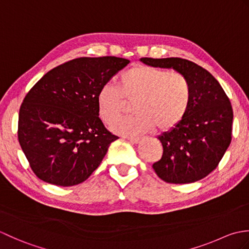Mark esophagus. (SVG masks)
<instances>
[{
    "label": "esophagus",
    "mask_w": 249,
    "mask_h": 249,
    "mask_svg": "<svg viewBox=\"0 0 249 249\" xmlns=\"http://www.w3.org/2000/svg\"><path fill=\"white\" fill-rule=\"evenodd\" d=\"M131 143H134V144H137V143H139L140 142V138H138V137H130V138H127Z\"/></svg>",
    "instance_id": "esophagus-1"
}]
</instances>
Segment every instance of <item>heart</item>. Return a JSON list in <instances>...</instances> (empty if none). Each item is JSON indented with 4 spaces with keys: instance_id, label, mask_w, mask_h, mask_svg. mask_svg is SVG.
Listing matches in <instances>:
<instances>
[{
    "instance_id": "1",
    "label": "heart",
    "mask_w": 249,
    "mask_h": 249,
    "mask_svg": "<svg viewBox=\"0 0 249 249\" xmlns=\"http://www.w3.org/2000/svg\"><path fill=\"white\" fill-rule=\"evenodd\" d=\"M192 88L183 73L149 65H136L120 77V87L106 83L97 94L98 115L106 124H112L128 107L135 104L133 118L112 125L114 133L138 136L154 127L166 133L174 129L186 116Z\"/></svg>"
}]
</instances>
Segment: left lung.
Segmentation results:
<instances>
[{
  "instance_id": "obj_1",
  "label": "left lung",
  "mask_w": 249,
  "mask_h": 249,
  "mask_svg": "<svg viewBox=\"0 0 249 249\" xmlns=\"http://www.w3.org/2000/svg\"><path fill=\"white\" fill-rule=\"evenodd\" d=\"M144 64L173 68L187 78L192 102L176 128L158 137L163 152L153 169L162 181L187 184L205 178L218 166L231 142L233 111L219 82L196 63L181 57H141Z\"/></svg>"
}]
</instances>
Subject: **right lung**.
<instances>
[{
    "mask_svg": "<svg viewBox=\"0 0 249 249\" xmlns=\"http://www.w3.org/2000/svg\"><path fill=\"white\" fill-rule=\"evenodd\" d=\"M129 60L78 57L54 67L21 104L18 140L36 177L56 186L80 184L119 137L98 116L97 94Z\"/></svg>",
    "mask_w": 249,
    "mask_h": 249,
    "instance_id": "1",
    "label": "right lung"
}]
</instances>
